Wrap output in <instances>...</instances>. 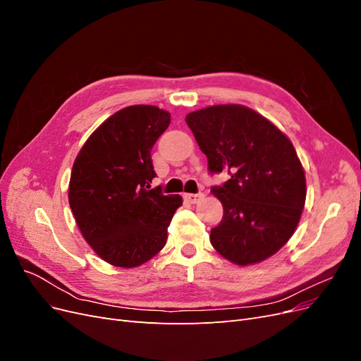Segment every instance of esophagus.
<instances>
[{"mask_svg":"<svg viewBox=\"0 0 361 361\" xmlns=\"http://www.w3.org/2000/svg\"><path fill=\"white\" fill-rule=\"evenodd\" d=\"M202 199H203V194L202 192L200 194H185V200H187L191 204L199 203Z\"/></svg>","mask_w":361,"mask_h":361,"instance_id":"1","label":"esophagus"}]
</instances>
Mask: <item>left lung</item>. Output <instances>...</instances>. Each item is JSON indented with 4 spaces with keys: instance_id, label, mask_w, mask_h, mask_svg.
Masks as SVG:
<instances>
[{
    "instance_id": "left-lung-1",
    "label": "left lung",
    "mask_w": 361,
    "mask_h": 361,
    "mask_svg": "<svg viewBox=\"0 0 361 361\" xmlns=\"http://www.w3.org/2000/svg\"><path fill=\"white\" fill-rule=\"evenodd\" d=\"M212 173H231L212 188L221 223L211 244L239 267L274 256L297 231L305 203V174L289 137L239 104L212 105L185 117Z\"/></svg>"
}]
</instances>
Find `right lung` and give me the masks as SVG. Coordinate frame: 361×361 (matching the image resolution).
<instances>
[{"instance_id":"right-lung-1","label":"right lung","mask_w":361,"mask_h":361,"mask_svg":"<svg viewBox=\"0 0 361 361\" xmlns=\"http://www.w3.org/2000/svg\"><path fill=\"white\" fill-rule=\"evenodd\" d=\"M170 125L155 105H130L108 117L87 138L73 161L69 204L94 253L118 268H137L167 243L180 195L150 188V150Z\"/></svg>"}]
</instances>
